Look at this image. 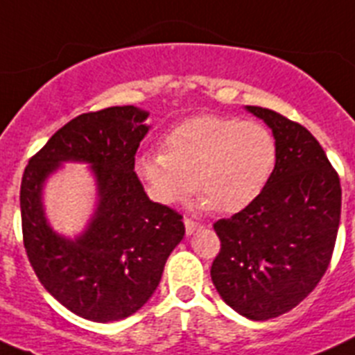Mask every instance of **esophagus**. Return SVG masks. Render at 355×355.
I'll use <instances>...</instances> for the list:
<instances>
[{
    "label": "esophagus",
    "instance_id": "obj_1",
    "mask_svg": "<svg viewBox=\"0 0 355 355\" xmlns=\"http://www.w3.org/2000/svg\"><path fill=\"white\" fill-rule=\"evenodd\" d=\"M184 225H185V233H187V235H191V233H194L196 230L201 228L200 223L193 221V219H189V217H184Z\"/></svg>",
    "mask_w": 355,
    "mask_h": 355
}]
</instances>
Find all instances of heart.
Wrapping results in <instances>:
<instances>
[{"mask_svg":"<svg viewBox=\"0 0 355 355\" xmlns=\"http://www.w3.org/2000/svg\"><path fill=\"white\" fill-rule=\"evenodd\" d=\"M277 162V143L269 129L241 118H189L164 136L162 152L143 155L138 173L150 194L164 205L203 191V209L239 212L267 189Z\"/></svg>","mask_w":355,"mask_h":355,"instance_id":"1","label":"heart"}]
</instances>
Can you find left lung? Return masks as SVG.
<instances>
[{"mask_svg": "<svg viewBox=\"0 0 355 355\" xmlns=\"http://www.w3.org/2000/svg\"><path fill=\"white\" fill-rule=\"evenodd\" d=\"M248 111L272 129L276 170L258 200L214 223L221 249L210 276L230 308L251 320H269L304 301L327 270L341 185L306 127L267 107Z\"/></svg>", "mask_w": 355, "mask_h": 355, "instance_id": "left-lung-1", "label": "left lung"}]
</instances>
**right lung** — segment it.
<instances>
[{"instance_id":"1","label":"right lung","mask_w":355,"mask_h":355,"mask_svg":"<svg viewBox=\"0 0 355 355\" xmlns=\"http://www.w3.org/2000/svg\"><path fill=\"white\" fill-rule=\"evenodd\" d=\"M146 116L134 106L79 114L51 136L22 175L28 260L44 288L86 320H122L138 311L185 233L180 214L150 200L134 173V155L148 132ZM63 160L90 162L99 185L94 219L76 241L54 234L42 209L43 180Z\"/></svg>"}]
</instances>
